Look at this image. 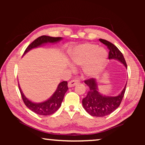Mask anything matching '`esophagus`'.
Masks as SVG:
<instances>
[{
  "label": "esophagus",
  "instance_id": "esophagus-1",
  "mask_svg": "<svg viewBox=\"0 0 145 145\" xmlns=\"http://www.w3.org/2000/svg\"><path fill=\"white\" fill-rule=\"evenodd\" d=\"M79 80H77V79H74V80H72L71 81H70L69 82H68V88H72V87H73L75 86V85H77V84H78L79 83Z\"/></svg>",
  "mask_w": 145,
  "mask_h": 145
}]
</instances>
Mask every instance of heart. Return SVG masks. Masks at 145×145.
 <instances>
[{
    "instance_id": "1",
    "label": "heart",
    "mask_w": 145,
    "mask_h": 145,
    "mask_svg": "<svg viewBox=\"0 0 145 145\" xmlns=\"http://www.w3.org/2000/svg\"><path fill=\"white\" fill-rule=\"evenodd\" d=\"M69 56L73 64L83 65V73L88 77L99 75L104 68L107 58V53L104 48L90 43L73 46L69 51Z\"/></svg>"
}]
</instances>
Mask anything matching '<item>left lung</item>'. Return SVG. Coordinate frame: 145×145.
Returning <instances> with one entry per match:
<instances>
[{"mask_svg":"<svg viewBox=\"0 0 145 145\" xmlns=\"http://www.w3.org/2000/svg\"><path fill=\"white\" fill-rule=\"evenodd\" d=\"M99 40L109 49V59L118 61L127 68L125 60L119 49L114 44L107 40L103 39H100ZM84 82L89 88V90L87 96L82 99V105L86 111L91 116L104 117L112 113L120 106L125 91L127 83L119 95L112 97L106 96L100 93L95 78L85 80Z\"/></svg>","mask_w":145,"mask_h":145,"instance_id":"1","label":"left lung"}]
</instances>
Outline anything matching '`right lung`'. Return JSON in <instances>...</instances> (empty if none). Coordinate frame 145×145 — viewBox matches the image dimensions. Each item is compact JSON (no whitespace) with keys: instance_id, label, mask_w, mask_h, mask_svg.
<instances>
[{"instance_id":"obj_1","label":"right lung","mask_w":145,"mask_h":145,"mask_svg":"<svg viewBox=\"0 0 145 145\" xmlns=\"http://www.w3.org/2000/svg\"><path fill=\"white\" fill-rule=\"evenodd\" d=\"M63 40L61 37H50L48 36H41L40 37L36 39L33 42H32L24 52V55L27 53L29 51L35 48L40 47L41 45H44L45 44L47 43H56ZM23 55V56H24ZM67 81H63L60 82L57 86V89L54 94L48 99L45 101L36 103L32 102L31 100H29L25 95L20 87L18 83V87L20 91L22 97L24 104L29 109L31 110L35 113L43 115V116H47V115H51L54 113L61 107V103H62L64 97L66 92L68 89Z\"/></svg>"}]
</instances>
